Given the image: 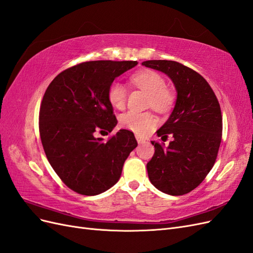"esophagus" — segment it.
<instances>
[{
	"label": "esophagus",
	"instance_id": "1",
	"mask_svg": "<svg viewBox=\"0 0 253 253\" xmlns=\"http://www.w3.org/2000/svg\"><path fill=\"white\" fill-rule=\"evenodd\" d=\"M136 139H137V142H138L139 144H142V143L145 142V140L142 138V137H140L138 135H136Z\"/></svg>",
	"mask_w": 253,
	"mask_h": 253
}]
</instances>
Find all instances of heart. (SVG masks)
Segmentation results:
<instances>
[{
	"instance_id": "b5f03b06",
	"label": "heart",
	"mask_w": 253,
	"mask_h": 253,
	"mask_svg": "<svg viewBox=\"0 0 253 253\" xmlns=\"http://www.w3.org/2000/svg\"><path fill=\"white\" fill-rule=\"evenodd\" d=\"M131 81L138 88L149 94V105L158 113H168L173 106L174 95L166 88L162 75L153 71H142L133 75ZM110 103L116 109H122L126 101V89L119 82H113L109 88ZM156 119L150 113L128 111L120 117V125L137 135L144 136L156 126Z\"/></svg>"
}]
</instances>
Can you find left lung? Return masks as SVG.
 I'll list each match as a JSON object with an SVG mask.
<instances>
[{
	"instance_id": "obj_1",
	"label": "left lung",
	"mask_w": 253,
	"mask_h": 253,
	"mask_svg": "<svg viewBox=\"0 0 253 253\" xmlns=\"http://www.w3.org/2000/svg\"><path fill=\"white\" fill-rule=\"evenodd\" d=\"M166 74L176 89V102L166 124L156 132L173 137L168 148L152 141L155 153L147 164L152 185L170 195L194 190L215 163L223 132L220 106L209 83L191 68L175 61L141 63Z\"/></svg>"
}]
</instances>
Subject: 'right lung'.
Listing matches in <instances>:
<instances>
[{
  "instance_id": "obj_1",
  "label": "right lung",
  "mask_w": 253,
  "mask_h": 253,
  "mask_svg": "<svg viewBox=\"0 0 253 253\" xmlns=\"http://www.w3.org/2000/svg\"><path fill=\"white\" fill-rule=\"evenodd\" d=\"M137 61H89L67 68L51 81L43 96L39 129L45 154L65 185L82 195L112 188L136 147L132 132L119 129L104 142L97 129L110 133L117 119L109 100L113 81Z\"/></svg>"
}]
</instances>
